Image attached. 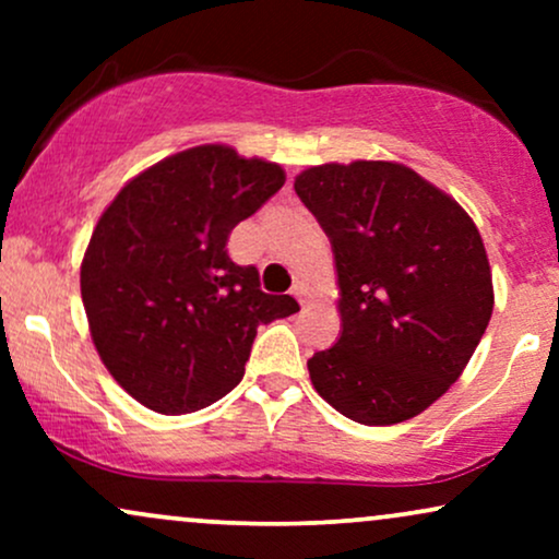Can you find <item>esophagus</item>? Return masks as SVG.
I'll use <instances>...</instances> for the list:
<instances>
[{"label":"esophagus","instance_id":"obj_1","mask_svg":"<svg viewBox=\"0 0 559 559\" xmlns=\"http://www.w3.org/2000/svg\"><path fill=\"white\" fill-rule=\"evenodd\" d=\"M292 294H294V297L299 299V305H301V307L307 305V286H305V284H297V286H294V288H292Z\"/></svg>","mask_w":559,"mask_h":559}]
</instances>
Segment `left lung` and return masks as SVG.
Masks as SVG:
<instances>
[{"label":"left lung","instance_id":"1","mask_svg":"<svg viewBox=\"0 0 559 559\" xmlns=\"http://www.w3.org/2000/svg\"><path fill=\"white\" fill-rule=\"evenodd\" d=\"M294 189L329 234L342 336L307 360L344 418L394 426L463 376L493 310L473 217L447 191L389 159L312 165Z\"/></svg>","mask_w":559,"mask_h":559}]
</instances>
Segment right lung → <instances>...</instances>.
Segmentation results:
<instances>
[{
  "instance_id": "1",
  "label": "right lung",
  "mask_w": 559,
  "mask_h": 559,
  "mask_svg": "<svg viewBox=\"0 0 559 559\" xmlns=\"http://www.w3.org/2000/svg\"><path fill=\"white\" fill-rule=\"evenodd\" d=\"M284 181L278 163L202 144L133 176L107 204L81 299L102 362L139 404L183 415L217 402L241 381L258 325L299 310L226 249Z\"/></svg>"
}]
</instances>
